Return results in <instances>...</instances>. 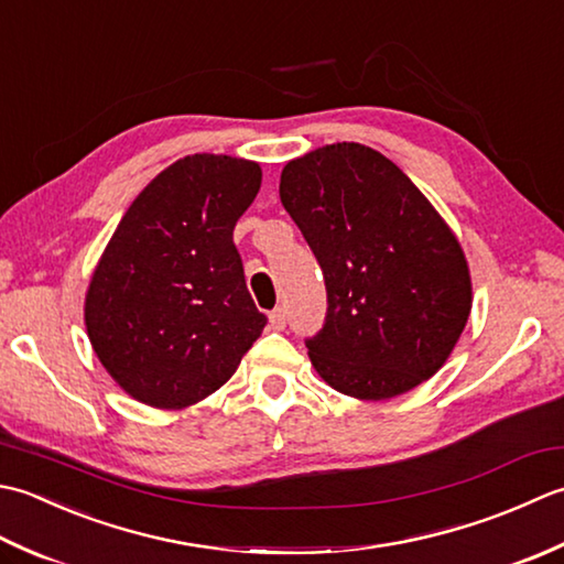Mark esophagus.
Instances as JSON below:
<instances>
[{
  "mask_svg": "<svg viewBox=\"0 0 564 564\" xmlns=\"http://www.w3.org/2000/svg\"><path fill=\"white\" fill-rule=\"evenodd\" d=\"M286 326V312L284 308H274V312L270 314V328L272 330H284Z\"/></svg>",
  "mask_w": 564,
  "mask_h": 564,
  "instance_id": "obj_1",
  "label": "esophagus"
}]
</instances>
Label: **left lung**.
<instances>
[{"instance_id":"8db88e82","label":"left lung","mask_w":564,"mask_h":564,"mask_svg":"<svg viewBox=\"0 0 564 564\" xmlns=\"http://www.w3.org/2000/svg\"><path fill=\"white\" fill-rule=\"evenodd\" d=\"M282 206L326 280L324 328L306 338L340 394L382 401L441 370L473 308L457 238L392 160L360 143L284 165Z\"/></svg>"}]
</instances>
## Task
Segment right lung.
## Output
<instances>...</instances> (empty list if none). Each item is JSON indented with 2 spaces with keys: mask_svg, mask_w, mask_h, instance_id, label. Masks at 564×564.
<instances>
[{
  "mask_svg": "<svg viewBox=\"0 0 564 564\" xmlns=\"http://www.w3.org/2000/svg\"><path fill=\"white\" fill-rule=\"evenodd\" d=\"M260 182L252 160L187 155L138 194L113 231L85 324L99 362L143 404L185 409L214 394L265 328L234 243Z\"/></svg>",
  "mask_w": 564,
  "mask_h": 564,
  "instance_id": "right-lung-1",
  "label": "right lung"
}]
</instances>
